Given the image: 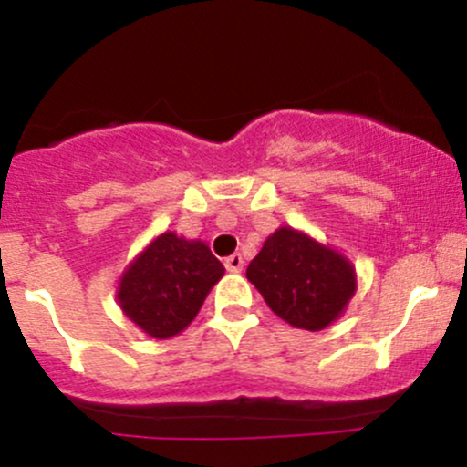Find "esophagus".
Segmentation results:
<instances>
[{"label":"esophagus","instance_id":"34e87169","mask_svg":"<svg viewBox=\"0 0 467 467\" xmlns=\"http://www.w3.org/2000/svg\"><path fill=\"white\" fill-rule=\"evenodd\" d=\"M223 265H226L228 272H241L244 270V259H241V254H233L223 261Z\"/></svg>","mask_w":467,"mask_h":467}]
</instances>
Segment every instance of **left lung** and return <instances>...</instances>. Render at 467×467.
Returning a JSON list of instances; mask_svg holds the SVG:
<instances>
[{
  "label": "left lung",
  "instance_id": "left-lung-1",
  "mask_svg": "<svg viewBox=\"0 0 467 467\" xmlns=\"http://www.w3.org/2000/svg\"><path fill=\"white\" fill-rule=\"evenodd\" d=\"M245 276L278 318L307 331L340 318L358 287L356 267L342 252L289 226L265 239Z\"/></svg>",
  "mask_w": 467,
  "mask_h": 467
}]
</instances>
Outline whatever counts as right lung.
I'll return each instance as SVG.
<instances>
[{"label": "right lung", "mask_w": 467, "mask_h": 467, "mask_svg": "<svg viewBox=\"0 0 467 467\" xmlns=\"http://www.w3.org/2000/svg\"><path fill=\"white\" fill-rule=\"evenodd\" d=\"M223 272L203 241L166 230L125 267L116 301L138 329L169 340L192 323Z\"/></svg>", "instance_id": "obj_1"}]
</instances>
